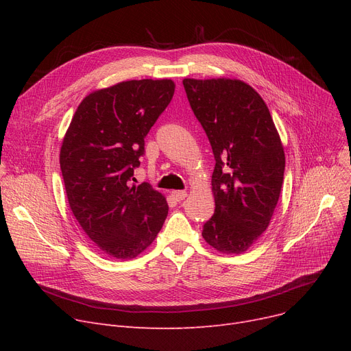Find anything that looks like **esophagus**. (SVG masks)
I'll return each instance as SVG.
<instances>
[{"mask_svg":"<svg viewBox=\"0 0 351 351\" xmlns=\"http://www.w3.org/2000/svg\"><path fill=\"white\" fill-rule=\"evenodd\" d=\"M172 196H173V199H176L178 202H180V200H183V199H185V197L188 196V192H186V191H173V192H172Z\"/></svg>","mask_w":351,"mask_h":351,"instance_id":"1","label":"esophagus"}]
</instances>
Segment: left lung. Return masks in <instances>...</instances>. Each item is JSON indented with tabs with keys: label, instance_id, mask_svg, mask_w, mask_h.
<instances>
[{
	"label": "left lung",
	"instance_id": "8db88e82",
	"mask_svg": "<svg viewBox=\"0 0 351 351\" xmlns=\"http://www.w3.org/2000/svg\"><path fill=\"white\" fill-rule=\"evenodd\" d=\"M215 155V213L202 236L222 253H243L267 229L279 202L285 151L262 97L230 78L183 80Z\"/></svg>",
	"mask_w": 351,
	"mask_h": 351
}]
</instances>
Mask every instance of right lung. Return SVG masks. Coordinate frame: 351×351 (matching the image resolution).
<instances>
[{"label":"right lung","mask_w":351,"mask_h":351,"mask_svg":"<svg viewBox=\"0 0 351 351\" xmlns=\"http://www.w3.org/2000/svg\"><path fill=\"white\" fill-rule=\"evenodd\" d=\"M175 92L172 80L97 89L73 114L60 163L69 208L104 253L134 259L155 241L169 206L149 183L129 186L145 138Z\"/></svg>","instance_id":"obj_1"}]
</instances>
